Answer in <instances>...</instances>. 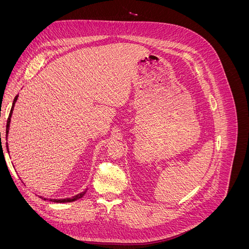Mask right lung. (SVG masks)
I'll return each mask as SVG.
<instances>
[{"label": "right lung", "instance_id": "1", "mask_svg": "<svg viewBox=\"0 0 249 249\" xmlns=\"http://www.w3.org/2000/svg\"><path fill=\"white\" fill-rule=\"evenodd\" d=\"M18 95H17V96H16V99H14V101H13V104H12V108H11V110H10V113H9V117H8V119H7V125H6V139H7V135H8V132H9L10 117H11V114H12V111H13L14 104H16V102H17V100H18ZM0 134H1V133H0ZM0 138H1V135H0ZM7 147H8V146H7ZM85 193H86V191L82 192V193H80V194H77L76 196H73V197H71V198H63V199H51V201H54V202H71V201L77 200V199H79V198L83 197V195H84Z\"/></svg>", "mask_w": 249, "mask_h": 249}]
</instances>
